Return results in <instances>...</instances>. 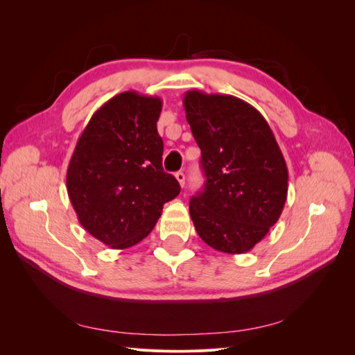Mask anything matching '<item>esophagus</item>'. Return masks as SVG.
Returning a JSON list of instances; mask_svg holds the SVG:
<instances>
[{"label": "esophagus", "instance_id": "obj_1", "mask_svg": "<svg viewBox=\"0 0 355 355\" xmlns=\"http://www.w3.org/2000/svg\"><path fill=\"white\" fill-rule=\"evenodd\" d=\"M176 176V179H178V182H179V185L184 188L185 187V173L184 171H178V173L175 175Z\"/></svg>", "mask_w": 355, "mask_h": 355}]
</instances>
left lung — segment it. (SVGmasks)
I'll list each match as a JSON object with an SVG mask.
<instances>
[{"instance_id": "1", "label": "left lung", "mask_w": 355, "mask_h": 355, "mask_svg": "<svg viewBox=\"0 0 355 355\" xmlns=\"http://www.w3.org/2000/svg\"><path fill=\"white\" fill-rule=\"evenodd\" d=\"M184 108L206 176L189 201L191 219L214 250L249 252L286 204L288 171L282 149L262 114L235 96L189 90Z\"/></svg>"}]
</instances>
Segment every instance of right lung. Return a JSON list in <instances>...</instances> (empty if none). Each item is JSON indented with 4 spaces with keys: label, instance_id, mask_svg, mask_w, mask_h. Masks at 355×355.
<instances>
[{
    "label": "right lung",
    "instance_id": "1",
    "mask_svg": "<svg viewBox=\"0 0 355 355\" xmlns=\"http://www.w3.org/2000/svg\"><path fill=\"white\" fill-rule=\"evenodd\" d=\"M161 108L155 96H114L92 115L71 157L67 189L78 222L111 249L142 241L180 192L163 170Z\"/></svg>",
    "mask_w": 355,
    "mask_h": 355
}]
</instances>
